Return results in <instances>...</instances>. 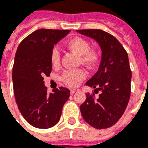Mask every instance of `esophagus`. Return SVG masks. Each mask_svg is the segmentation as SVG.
Wrapping results in <instances>:
<instances>
[{
    "label": "esophagus",
    "instance_id": "obj_1",
    "mask_svg": "<svg viewBox=\"0 0 148 148\" xmlns=\"http://www.w3.org/2000/svg\"><path fill=\"white\" fill-rule=\"evenodd\" d=\"M77 91H78V89H71V94H74V93L76 92H77Z\"/></svg>",
    "mask_w": 148,
    "mask_h": 148
}]
</instances>
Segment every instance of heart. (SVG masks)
Wrapping results in <instances>:
<instances>
[{"mask_svg": "<svg viewBox=\"0 0 148 148\" xmlns=\"http://www.w3.org/2000/svg\"><path fill=\"white\" fill-rule=\"evenodd\" d=\"M66 47L81 56L82 64L88 66L96 65L100 60L101 56L99 51L95 49H90V42L82 37H74L67 41ZM60 61V52L55 47L51 53V63L53 66H57ZM86 77L85 72L82 69L68 70L64 72L62 75V81L69 87L77 86Z\"/></svg>", "mask_w": 148, "mask_h": 148, "instance_id": "obj_1", "label": "heart"}]
</instances>
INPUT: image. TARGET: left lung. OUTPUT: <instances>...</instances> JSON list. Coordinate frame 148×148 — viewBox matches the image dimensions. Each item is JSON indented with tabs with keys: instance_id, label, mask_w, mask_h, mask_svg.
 Listing matches in <instances>:
<instances>
[{
	"instance_id": "left-lung-1",
	"label": "left lung",
	"mask_w": 148,
	"mask_h": 148,
	"mask_svg": "<svg viewBox=\"0 0 148 148\" xmlns=\"http://www.w3.org/2000/svg\"><path fill=\"white\" fill-rule=\"evenodd\" d=\"M77 32L98 42L102 53L99 71L86 83L95 88V92L87 93L80 110L89 125L95 129H106L121 118L129 102L132 73L128 54L116 38L101 29ZM99 91L100 94L95 98L94 93Z\"/></svg>"
}]
</instances>
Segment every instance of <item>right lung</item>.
I'll list each match as a JSON object with an SVG mask.
<instances>
[{
    "instance_id": "right-lung-1",
    "label": "right lung",
    "mask_w": 148,
    "mask_h": 148,
    "mask_svg": "<svg viewBox=\"0 0 148 148\" xmlns=\"http://www.w3.org/2000/svg\"><path fill=\"white\" fill-rule=\"evenodd\" d=\"M69 32L38 29L25 37L17 49L12 69L14 97L22 116L34 127L48 129L56 125L69 99V89L60 87L48 93L43 81L51 72L54 45Z\"/></svg>"
}]
</instances>
